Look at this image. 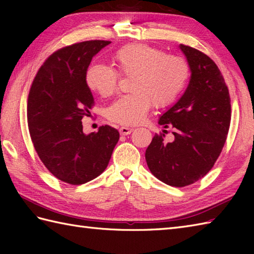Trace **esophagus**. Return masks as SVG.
Wrapping results in <instances>:
<instances>
[{
    "label": "esophagus",
    "mask_w": 254,
    "mask_h": 254,
    "mask_svg": "<svg viewBox=\"0 0 254 254\" xmlns=\"http://www.w3.org/2000/svg\"><path fill=\"white\" fill-rule=\"evenodd\" d=\"M134 131V128L132 127H120V133L122 135H128V134H131Z\"/></svg>",
    "instance_id": "obj_1"
}]
</instances>
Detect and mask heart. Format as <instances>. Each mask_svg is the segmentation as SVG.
<instances>
[{"instance_id":"heart-1","label":"heart","mask_w":254,"mask_h":254,"mask_svg":"<svg viewBox=\"0 0 254 254\" xmlns=\"http://www.w3.org/2000/svg\"><path fill=\"white\" fill-rule=\"evenodd\" d=\"M112 59L118 72L104 64H93L85 73V83L89 90L106 98L117 90L119 74L132 76L131 94L121 96L107 110L108 119L122 126L141 123L153 106L165 108L174 104L190 78L186 59L148 45H126Z\"/></svg>"}]
</instances>
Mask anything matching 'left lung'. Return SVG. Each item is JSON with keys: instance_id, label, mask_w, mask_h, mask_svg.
<instances>
[{"instance_id": "8db88e82", "label": "left lung", "mask_w": 254, "mask_h": 254, "mask_svg": "<svg viewBox=\"0 0 254 254\" xmlns=\"http://www.w3.org/2000/svg\"><path fill=\"white\" fill-rule=\"evenodd\" d=\"M191 69L188 88L160 117L172 127L174 142L155 134L145 153L152 174L171 187H187L213 168L227 138L231 119L230 96L218 66L205 53L180 45Z\"/></svg>"}]
</instances>
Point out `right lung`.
Masks as SVG:
<instances>
[{
	"mask_svg": "<svg viewBox=\"0 0 254 254\" xmlns=\"http://www.w3.org/2000/svg\"><path fill=\"white\" fill-rule=\"evenodd\" d=\"M106 40H89L59 49L32 80L27 102L29 134L42 164L59 180L79 186L107 168L120 134L102 126L89 135L82 119L90 116L94 97L85 83L91 59Z\"/></svg>",
	"mask_w": 254,
	"mask_h": 254,
	"instance_id": "obj_1",
	"label": "right lung"
}]
</instances>
